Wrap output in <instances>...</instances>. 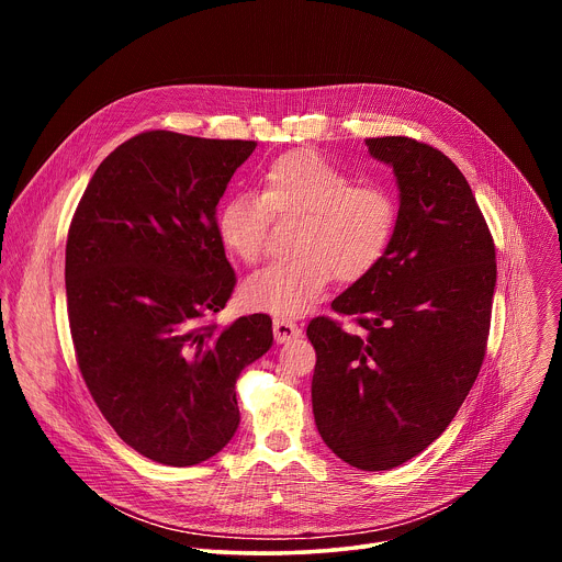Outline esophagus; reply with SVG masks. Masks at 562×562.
<instances>
[{
	"label": "esophagus",
	"mask_w": 562,
	"mask_h": 562,
	"mask_svg": "<svg viewBox=\"0 0 562 562\" xmlns=\"http://www.w3.org/2000/svg\"><path fill=\"white\" fill-rule=\"evenodd\" d=\"M273 336H276V342L278 345H284V342H291V340H297L302 336V329L291 323V319H284V317H276L273 319Z\"/></svg>",
	"instance_id": "34e87169"
}]
</instances>
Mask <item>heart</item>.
Returning <instances> with one entry per match:
<instances>
[{
	"label": "heart",
	"instance_id": "b5f03b06",
	"mask_svg": "<svg viewBox=\"0 0 562 562\" xmlns=\"http://www.w3.org/2000/svg\"><path fill=\"white\" fill-rule=\"evenodd\" d=\"M302 217L291 260L271 262L239 286L247 308L295 317L325 295L329 282H358L389 249L397 222L391 191L353 182L351 173L311 148L286 150L267 167L258 195L237 193L215 211L222 247L254 265L271 217Z\"/></svg>",
	"mask_w": 562,
	"mask_h": 562
}]
</instances>
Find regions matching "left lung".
Masks as SVG:
<instances>
[{
	"instance_id": "8db88e82",
	"label": "left lung",
	"mask_w": 562,
	"mask_h": 562,
	"mask_svg": "<svg viewBox=\"0 0 562 562\" xmlns=\"http://www.w3.org/2000/svg\"><path fill=\"white\" fill-rule=\"evenodd\" d=\"M393 167L400 209L378 267L331 302L362 336L313 317L311 403L327 447L362 471L425 451L453 420L483 367L496 286L494 237L460 169L438 148L371 137Z\"/></svg>"
}]
</instances>
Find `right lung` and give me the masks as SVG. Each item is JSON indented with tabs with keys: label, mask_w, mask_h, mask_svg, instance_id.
<instances>
[{
	"label": "right lung",
	"mask_w": 562,
	"mask_h": 562,
	"mask_svg": "<svg viewBox=\"0 0 562 562\" xmlns=\"http://www.w3.org/2000/svg\"><path fill=\"white\" fill-rule=\"evenodd\" d=\"M251 139L146 131L91 178L66 239L77 367L115 434L148 460H209L239 425L235 380L273 345L271 317H206L235 286L215 206Z\"/></svg>",
	"instance_id": "add662e5"
}]
</instances>
